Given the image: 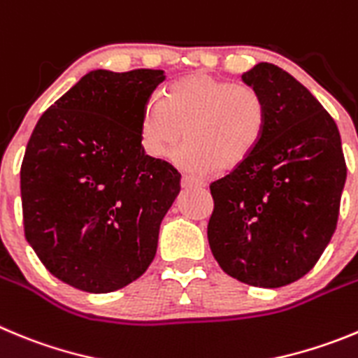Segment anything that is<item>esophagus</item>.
Listing matches in <instances>:
<instances>
[{
  "mask_svg": "<svg viewBox=\"0 0 358 358\" xmlns=\"http://www.w3.org/2000/svg\"><path fill=\"white\" fill-rule=\"evenodd\" d=\"M181 185H182V188H202V186H204V182L199 181V179H195V177L182 176Z\"/></svg>",
  "mask_w": 358,
  "mask_h": 358,
  "instance_id": "1",
  "label": "esophagus"
}]
</instances>
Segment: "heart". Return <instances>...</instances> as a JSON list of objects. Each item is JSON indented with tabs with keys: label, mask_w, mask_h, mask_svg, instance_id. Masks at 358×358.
Masks as SVG:
<instances>
[{
	"label": "heart",
	"mask_w": 358,
	"mask_h": 358,
	"mask_svg": "<svg viewBox=\"0 0 358 358\" xmlns=\"http://www.w3.org/2000/svg\"><path fill=\"white\" fill-rule=\"evenodd\" d=\"M268 119L266 101L255 88L195 72L173 81L165 99L143 104L140 138L149 156L165 157L186 129L188 142L173 154L177 165L195 173L234 170L259 149Z\"/></svg>",
	"instance_id": "obj_1"
}]
</instances>
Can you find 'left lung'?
Segmentation results:
<instances>
[{"instance_id":"8db88e82","label":"left lung","mask_w":358,"mask_h":358,"mask_svg":"<svg viewBox=\"0 0 358 358\" xmlns=\"http://www.w3.org/2000/svg\"><path fill=\"white\" fill-rule=\"evenodd\" d=\"M241 80L266 101L270 119L250 159L209 186V247L232 278L282 287L313 270L336 231L346 181L341 134L284 69L261 62Z\"/></svg>"}]
</instances>
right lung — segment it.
<instances>
[{"label":"right lung","instance_id":"right-lung-1","mask_svg":"<svg viewBox=\"0 0 358 358\" xmlns=\"http://www.w3.org/2000/svg\"><path fill=\"white\" fill-rule=\"evenodd\" d=\"M165 72L96 69L44 111L21 165L24 236L49 273L111 293L145 273L181 176L147 156L143 104Z\"/></svg>","mask_w":358,"mask_h":358}]
</instances>
